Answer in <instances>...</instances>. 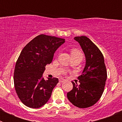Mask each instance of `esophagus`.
<instances>
[{"label": "esophagus", "instance_id": "34e87169", "mask_svg": "<svg viewBox=\"0 0 122 122\" xmlns=\"http://www.w3.org/2000/svg\"><path fill=\"white\" fill-rule=\"evenodd\" d=\"M64 81H65V79H63L62 78L59 79V82H63Z\"/></svg>", "mask_w": 122, "mask_h": 122}]
</instances>
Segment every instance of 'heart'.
<instances>
[{"mask_svg": "<svg viewBox=\"0 0 122 122\" xmlns=\"http://www.w3.org/2000/svg\"><path fill=\"white\" fill-rule=\"evenodd\" d=\"M71 54L73 58H80L81 60H82L84 57L81 52L76 49H72L71 51Z\"/></svg>", "mask_w": 122, "mask_h": 122, "instance_id": "heart-1", "label": "heart"}]
</instances>
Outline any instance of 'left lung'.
<instances>
[{
    "label": "left lung",
    "mask_w": 122,
    "mask_h": 122,
    "mask_svg": "<svg viewBox=\"0 0 122 122\" xmlns=\"http://www.w3.org/2000/svg\"><path fill=\"white\" fill-rule=\"evenodd\" d=\"M86 56V63L82 74L77 77L80 84L72 81L73 89L67 93L71 103L79 108L94 105L104 92L107 71L104 57L100 49L86 36H76Z\"/></svg>",
    "instance_id": "obj_1"
}]
</instances>
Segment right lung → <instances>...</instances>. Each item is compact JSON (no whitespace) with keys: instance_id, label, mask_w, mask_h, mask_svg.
I'll use <instances>...</instances> for the list:
<instances>
[{"instance_id":"add662e5","label":"right lung","mask_w":122,"mask_h":122,"mask_svg":"<svg viewBox=\"0 0 122 122\" xmlns=\"http://www.w3.org/2000/svg\"><path fill=\"white\" fill-rule=\"evenodd\" d=\"M65 39L41 34L34 38L23 48L16 63L14 84L22 103L31 108H39L50 98L59 79L45 80L43 73L50 64L56 51Z\"/></svg>"}]
</instances>
